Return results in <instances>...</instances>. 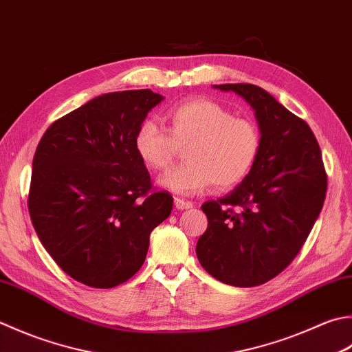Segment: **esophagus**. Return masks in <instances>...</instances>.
Masks as SVG:
<instances>
[{"mask_svg":"<svg viewBox=\"0 0 352 352\" xmlns=\"http://www.w3.org/2000/svg\"><path fill=\"white\" fill-rule=\"evenodd\" d=\"M192 201H186V199H182V198H175V208L178 210H186V209H190L192 208Z\"/></svg>","mask_w":352,"mask_h":352,"instance_id":"1","label":"esophagus"}]
</instances>
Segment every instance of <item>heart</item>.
<instances>
[{"label": "heart", "instance_id": "obj_1", "mask_svg": "<svg viewBox=\"0 0 352 352\" xmlns=\"http://www.w3.org/2000/svg\"><path fill=\"white\" fill-rule=\"evenodd\" d=\"M169 133L154 120H143L134 137V148L143 164L153 170L166 169L177 149L184 151L186 164L158 177L162 189L177 195H199L212 183L230 189L249 175L261 151V131L245 117L209 99H192L168 111Z\"/></svg>", "mask_w": 352, "mask_h": 352}]
</instances>
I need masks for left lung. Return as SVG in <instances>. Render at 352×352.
<instances>
[{"instance_id": "obj_1", "label": "left lung", "mask_w": 352, "mask_h": 352, "mask_svg": "<svg viewBox=\"0 0 352 352\" xmlns=\"http://www.w3.org/2000/svg\"><path fill=\"white\" fill-rule=\"evenodd\" d=\"M243 98L261 131L258 160L229 194L201 206L208 230L199 264L233 287L273 279L304 245L327 195V174L311 128L270 93L252 84L213 85Z\"/></svg>"}]
</instances>
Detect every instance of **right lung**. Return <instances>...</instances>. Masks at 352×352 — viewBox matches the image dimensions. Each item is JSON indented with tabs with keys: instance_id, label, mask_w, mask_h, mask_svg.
<instances>
[{
	"instance_id": "obj_1",
	"label": "right lung",
	"mask_w": 352,
	"mask_h": 352,
	"mask_svg": "<svg viewBox=\"0 0 352 352\" xmlns=\"http://www.w3.org/2000/svg\"><path fill=\"white\" fill-rule=\"evenodd\" d=\"M151 89L98 96L48 126L32 164L29 212L44 249L68 276L113 288L140 270L149 235L172 212L134 148Z\"/></svg>"
}]
</instances>
